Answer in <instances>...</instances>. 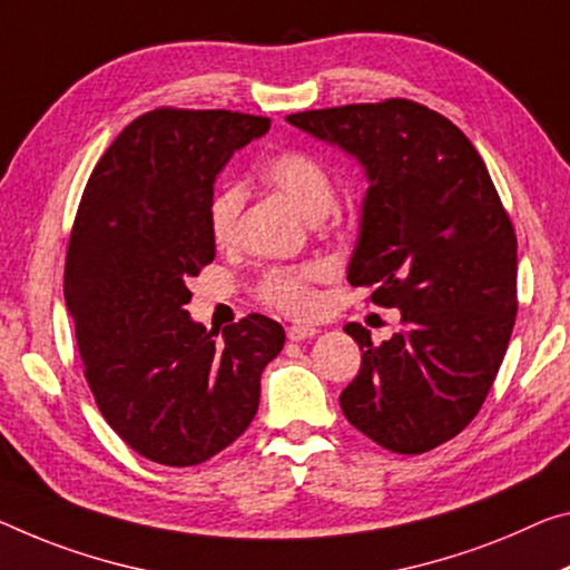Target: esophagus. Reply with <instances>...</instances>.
I'll list each match as a JSON object with an SVG mask.
<instances>
[{
	"mask_svg": "<svg viewBox=\"0 0 570 570\" xmlns=\"http://www.w3.org/2000/svg\"><path fill=\"white\" fill-rule=\"evenodd\" d=\"M314 334H317V330H314V327H304V324H292V327L286 330V337L292 340V342H304V340L314 337Z\"/></svg>",
	"mask_w": 570,
	"mask_h": 570,
	"instance_id": "esophagus-1",
	"label": "esophagus"
}]
</instances>
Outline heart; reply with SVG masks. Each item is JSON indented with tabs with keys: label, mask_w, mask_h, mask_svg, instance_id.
<instances>
[{
	"label": "heart",
	"mask_w": 570,
	"mask_h": 570,
	"mask_svg": "<svg viewBox=\"0 0 570 570\" xmlns=\"http://www.w3.org/2000/svg\"><path fill=\"white\" fill-rule=\"evenodd\" d=\"M264 177L309 220L324 218L334 203V195H337L330 167L302 149H286L282 155L271 157L264 165ZM246 200L248 193L240 183H228L215 193L210 210H207V223H210V233L218 246H233L238 240ZM322 278H327L324 264L274 266L261 276L258 294L278 312L304 320L320 309V296L314 286Z\"/></svg>",
	"instance_id": "obj_1"
}]
</instances>
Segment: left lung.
<instances>
[{
  "mask_svg": "<svg viewBox=\"0 0 570 570\" xmlns=\"http://www.w3.org/2000/svg\"><path fill=\"white\" fill-rule=\"evenodd\" d=\"M355 157L367 175L347 266L403 330L373 345L345 332L363 365L340 395L357 431L395 454H423L464 431L490 393L518 314V238L482 157L431 108L387 98L286 116Z\"/></svg>",
  "mask_w": 570,
  "mask_h": 570,
  "instance_id": "1",
  "label": "left lung"
}]
</instances>
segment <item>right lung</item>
<instances>
[{
    "instance_id": "right-lung-1",
    "label": "right lung",
    "mask_w": 570,
    "mask_h": 570,
    "mask_svg": "<svg viewBox=\"0 0 570 570\" xmlns=\"http://www.w3.org/2000/svg\"><path fill=\"white\" fill-rule=\"evenodd\" d=\"M271 121L238 111L155 108L98 159L66 256V304L90 393L137 454L195 466L258 411L261 373L284 327L248 314L218 332L189 320L187 278L215 258L213 185Z\"/></svg>"
}]
</instances>
